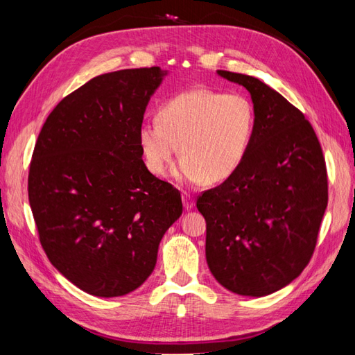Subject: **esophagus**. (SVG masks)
Returning a JSON list of instances; mask_svg holds the SVG:
<instances>
[{
    "label": "esophagus",
    "mask_w": 355,
    "mask_h": 355,
    "mask_svg": "<svg viewBox=\"0 0 355 355\" xmlns=\"http://www.w3.org/2000/svg\"><path fill=\"white\" fill-rule=\"evenodd\" d=\"M182 197H183V206H184V209H186V210L193 209L195 201H193V198H192V195L187 193V192H183Z\"/></svg>",
    "instance_id": "34e87169"
}]
</instances>
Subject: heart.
I'll return each mask as SVG.
<instances>
[{
	"instance_id": "obj_1",
	"label": "heart",
	"mask_w": 355,
	"mask_h": 355,
	"mask_svg": "<svg viewBox=\"0 0 355 355\" xmlns=\"http://www.w3.org/2000/svg\"><path fill=\"white\" fill-rule=\"evenodd\" d=\"M254 108L247 96L207 88L184 92L166 102L157 120L139 130L146 168L164 175L178 154L177 177L197 183H220L244 162L254 130Z\"/></svg>"
}]
</instances>
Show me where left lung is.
Wrapping results in <instances>:
<instances>
[{
	"mask_svg": "<svg viewBox=\"0 0 355 355\" xmlns=\"http://www.w3.org/2000/svg\"><path fill=\"white\" fill-rule=\"evenodd\" d=\"M252 96L254 130L238 171L202 192L206 259L224 288L261 297L308 266L328 205V175L311 123L284 96L247 74L218 70Z\"/></svg>",
	"mask_w": 355,
	"mask_h": 355,
	"instance_id": "8db88e82",
	"label": "left lung"
}]
</instances>
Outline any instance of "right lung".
I'll return each mask as SVG.
<instances>
[{"mask_svg": "<svg viewBox=\"0 0 355 355\" xmlns=\"http://www.w3.org/2000/svg\"><path fill=\"white\" fill-rule=\"evenodd\" d=\"M160 67L101 74L59 102L37 135L28 201L45 254L99 297L134 291L183 212L182 195L141 160L139 130Z\"/></svg>", "mask_w": 355, "mask_h": 355, "instance_id": "1", "label": "right lung"}]
</instances>
